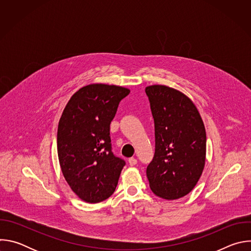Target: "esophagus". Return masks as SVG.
Masks as SVG:
<instances>
[{"instance_id":"34e87169","label":"esophagus","mask_w":251,"mask_h":251,"mask_svg":"<svg viewBox=\"0 0 251 251\" xmlns=\"http://www.w3.org/2000/svg\"><path fill=\"white\" fill-rule=\"evenodd\" d=\"M128 163H129L130 166H135V165L137 164V159H135V158H130V159L128 160Z\"/></svg>"}]
</instances>
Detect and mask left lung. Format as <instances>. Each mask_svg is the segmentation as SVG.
<instances>
[{"label": "left lung", "mask_w": 251, "mask_h": 251, "mask_svg": "<svg viewBox=\"0 0 251 251\" xmlns=\"http://www.w3.org/2000/svg\"><path fill=\"white\" fill-rule=\"evenodd\" d=\"M145 92L155 125V154L146 170L150 188L165 200L183 198L195 188L204 167L203 122L182 92L165 85L148 86Z\"/></svg>", "instance_id": "1"}]
</instances>
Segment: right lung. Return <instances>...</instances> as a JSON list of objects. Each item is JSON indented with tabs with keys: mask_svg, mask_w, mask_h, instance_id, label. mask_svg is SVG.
Returning <instances> with one entry per match:
<instances>
[{
	"mask_svg": "<svg viewBox=\"0 0 251 251\" xmlns=\"http://www.w3.org/2000/svg\"><path fill=\"white\" fill-rule=\"evenodd\" d=\"M129 93L116 85H86L71 96L60 117V168L71 190L86 202L108 199L117 187L126 163L112 152L110 123Z\"/></svg>",
	"mask_w": 251,
	"mask_h": 251,
	"instance_id": "add662e5",
	"label": "right lung"
}]
</instances>
